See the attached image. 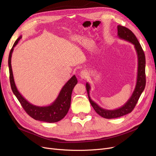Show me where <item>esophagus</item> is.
<instances>
[{
    "mask_svg": "<svg viewBox=\"0 0 156 156\" xmlns=\"http://www.w3.org/2000/svg\"><path fill=\"white\" fill-rule=\"evenodd\" d=\"M80 76L81 77V79H85L88 77V73L87 71H81L80 72Z\"/></svg>",
    "mask_w": 156,
    "mask_h": 156,
    "instance_id": "esophagus-1",
    "label": "esophagus"
}]
</instances>
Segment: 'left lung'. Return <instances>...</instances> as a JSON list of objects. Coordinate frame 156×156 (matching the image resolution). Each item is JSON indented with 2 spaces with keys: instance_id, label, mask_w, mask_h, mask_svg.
<instances>
[{
  "instance_id": "1",
  "label": "left lung",
  "mask_w": 156,
  "mask_h": 156,
  "mask_svg": "<svg viewBox=\"0 0 156 156\" xmlns=\"http://www.w3.org/2000/svg\"><path fill=\"white\" fill-rule=\"evenodd\" d=\"M118 37L120 39L124 40L132 43L135 48L138 57V71L136 83L134 91L131 95L128 101L121 108L108 110L102 108L93 101L90 97V85L87 82L86 83V88L88 94L89 101L96 112L99 115L106 119H112L122 116L133 111L140 98L142 93L144 90L145 87V57L143 49L138 42V41L133 33L128 28L121 25L118 26Z\"/></svg>"
}]
</instances>
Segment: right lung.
<instances>
[{"mask_svg": "<svg viewBox=\"0 0 156 156\" xmlns=\"http://www.w3.org/2000/svg\"><path fill=\"white\" fill-rule=\"evenodd\" d=\"M21 38L22 36L21 35L16 40L10 51L9 59H8L10 83L12 92L17 97L24 111L32 118L35 120L47 122H55L59 121L66 115L69 109L72 92L74 87L77 84L78 80L75 75H73L62 87L56 99L51 105L38 106L30 103L23 97L16 87L11 66V57L14 47L18 44L19 40Z\"/></svg>", "mask_w": 156, "mask_h": 156, "instance_id": "obj_1", "label": "right lung"}]
</instances>
